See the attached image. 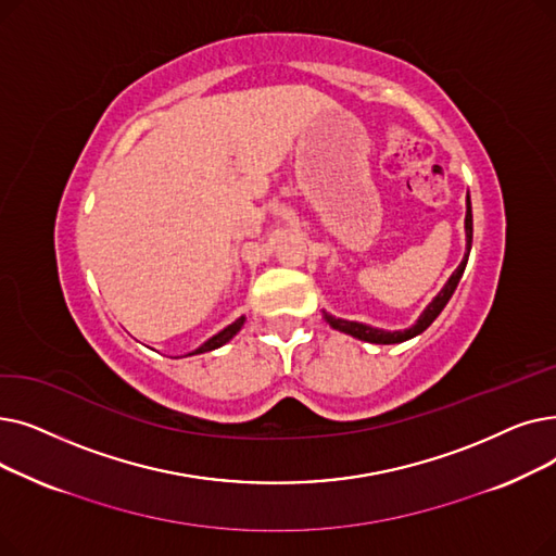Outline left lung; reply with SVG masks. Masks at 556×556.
<instances>
[{"instance_id": "left-lung-1", "label": "left lung", "mask_w": 556, "mask_h": 556, "mask_svg": "<svg viewBox=\"0 0 556 556\" xmlns=\"http://www.w3.org/2000/svg\"><path fill=\"white\" fill-rule=\"evenodd\" d=\"M470 244H472V210H470V197H466V257L462 260V264L457 267V271L451 276V280L445 282V287L441 289V294L428 305V309L420 314V319L409 328V330H403V332H384V330H376V328H368L364 324H355V321H343V319H334V316L326 314V321L334 328V330H341L346 334H353L362 341H371V343H401V341H407L416 334H420L422 330H426L437 316L441 314V309L445 307V303L451 301L453 292L459 285V278L466 269V262H468V253H470Z\"/></svg>"}]
</instances>
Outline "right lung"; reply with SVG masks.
Listing matches in <instances>:
<instances>
[{
    "label": "right lung",
    "instance_id": "add662e5",
    "mask_svg": "<svg viewBox=\"0 0 556 556\" xmlns=\"http://www.w3.org/2000/svg\"><path fill=\"white\" fill-rule=\"evenodd\" d=\"M244 326V316H240V319H237L235 324H230L228 328H224L219 334H215L213 339H207L201 349H197L192 355H197V353H207V351H215V349H219V346H224L226 341H230L237 332H240V328Z\"/></svg>",
    "mask_w": 556,
    "mask_h": 556
}]
</instances>
